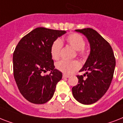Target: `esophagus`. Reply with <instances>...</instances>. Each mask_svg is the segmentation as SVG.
<instances>
[{"label":"esophagus","instance_id":"esophagus-1","mask_svg":"<svg viewBox=\"0 0 123 123\" xmlns=\"http://www.w3.org/2000/svg\"><path fill=\"white\" fill-rule=\"evenodd\" d=\"M70 75H67V74H63V78H68V77H69Z\"/></svg>","mask_w":123,"mask_h":123}]
</instances>
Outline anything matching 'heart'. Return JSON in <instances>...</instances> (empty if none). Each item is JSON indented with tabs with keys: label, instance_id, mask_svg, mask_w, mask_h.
Masks as SVG:
<instances>
[{
	"label": "heart",
	"instance_id": "obj_1",
	"mask_svg": "<svg viewBox=\"0 0 123 123\" xmlns=\"http://www.w3.org/2000/svg\"><path fill=\"white\" fill-rule=\"evenodd\" d=\"M65 41L74 49L77 50V53L79 56L84 57L86 56V51L84 48L85 41L82 35L77 33L69 34L65 38ZM62 47V42L59 39H56L53 43L51 47V55L53 58L55 60H58L60 58ZM79 67L80 65L76 60L69 61L63 60L56 64L57 69L67 74H71Z\"/></svg>",
	"mask_w": 123,
	"mask_h": 123
}]
</instances>
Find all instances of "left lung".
Masks as SVG:
<instances>
[{"mask_svg": "<svg viewBox=\"0 0 123 123\" xmlns=\"http://www.w3.org/2000/svg\"><path fill=\"white\" fill-rule=\"evenodd\" d=\"M75 31L87 37L91 51L80 70L86 71V74L77 75L78 84L72 89V94L79 102L89 105L100 99L109 88L114 72L116 59L109 43L96 30L87 28ZM85 76L86 78L84 77Z\"/></svg>", "mask_w": 123, "mask_h": 123, "instance_id": "8db88e82", "label": "left lung"}]
</instances>
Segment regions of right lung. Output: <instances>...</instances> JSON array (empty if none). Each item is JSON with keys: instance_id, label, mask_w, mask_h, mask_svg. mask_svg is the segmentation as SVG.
Wrapping results in <instances>:
<instances>
[{"instance_id": "1", "label": "right lung", "mask_w": 123, "mask_h": 123, "mask_svg": "<svg viewBox=\"0 0 123 123\" xmlns=\"http://www.w3.org/2000/svg\"><path fill=\"white\" fill-rule=\"evenodd\" d=\"M65 30L39 27L25 35L13 53V74L19 92L28 102L43 104L51 98L62 73L55 68L51 47ZM51 71L49 74L44 73Z\"/></svg>"}]
</instances>
